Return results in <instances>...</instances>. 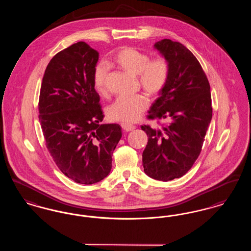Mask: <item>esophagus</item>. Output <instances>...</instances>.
Listing matches in <instances>:
<instances>
[{
	"label": "esophagus",
	"instance_id": "esophagus-1",
	"mask_svg": "<svg viewBox=\"0 0 251 251\" xmlns=\"http://www.w3.org/2000/svg\"><path fill=\"white\" fill-rule=\"evenodd\" d=\"M121 127L125 131H133L135 129V126L130 125V124H126V123H121Z\"/></svg>",
	"mask_w": 251,
	"mask_h": 251
}]
</instances>
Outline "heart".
<instances>
[{
  "instance_id": "obj_1",
  "label": "heart",
  "mask_w": 251,
  "mask_h": 251,
  "mask_svg": "<svg viewBox=\"0 0 251 251\" xmlns=\"http://www.w3.org/2000/svg\"><path fill=\"white\" fill-rule=\"evenodd\" d=\"M113 62L123 71L137 75L138 82L151 96L159 95L168 82L170 65L162 55L151 58L150 54L133 47H124L113 56ZM108 68L99 63L94 68L93 84L98 93H106ZM149 105V100L144 95L119 97L107 108V117L111 120L126 123L138 120Z\"/></svg>"
}]
</instances>
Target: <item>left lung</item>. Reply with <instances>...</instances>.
Returning <instances> with one entry per match:
<instances>
[{
    "label": "left lung",
    "instance_id": "left-lung-1",
    "mask_svg": "<svg viewBox=\"0 0 251 251\" xmlns=\"http://www.w3.org/2000/svg\"><path fill=\"white\" fill-rule=\"evenodd\" d=\"M154 47L168 60L170 76L148 118L167 122L161 128L141 126L149 137L142 161L149 177L168 181L186 174L200 155L212 120V98L207 76L188 49L170 39Z\"/></svg>",
    "mask_w": 251,
    "mask_h": 251
}]
</instances>
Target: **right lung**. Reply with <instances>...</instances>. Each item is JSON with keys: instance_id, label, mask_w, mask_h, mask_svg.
I'll return each mask as SVG.
<instances>
[{"instance_id": "right-lung-1", "label": "right lung", "mask_w": 251, "mask_h": 251, "mask_svg": "<svg viewBox=\"0 0 251 251\" xmlns=\"http://www.w3.org/2000/svg\"><path fill=\"white\" fill-rule=\"evenodd\" d=\"M99 52L84 41L56 53L46 68L38 101L46 147L61 172L81 184L107 177L121 138L104 115L93 84Z\"/></svg>"}]
</instances>
